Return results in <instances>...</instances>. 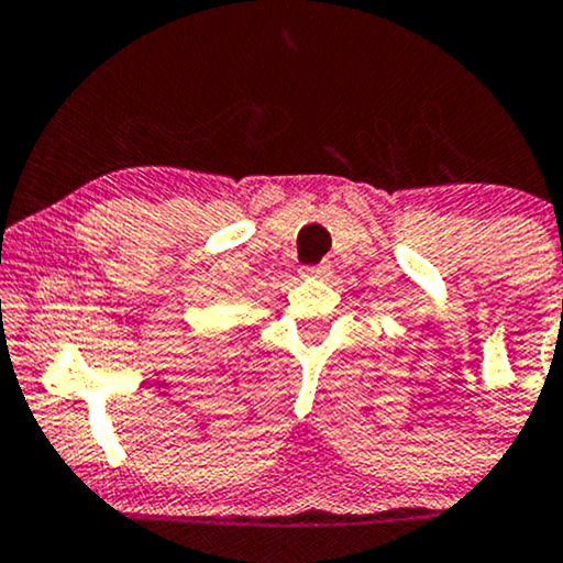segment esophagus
Wrapping results in <instances>:
<instances>
[{
    "label": "esophagus",
    "mask_w": 563,
    "mask_h": 563,
    "mask_svg": "<svg viewBox=\"0 0 563 563\" xmlns=\"http://www.w3.org/2000/svg\"><path fill=\"white\" fill-rule=\"evenodd\" d=\"M331 267L328 264H318V267H303V277H328Z\"/></svg>",
    "instance_id": "obj_1"
}]
</instances>
